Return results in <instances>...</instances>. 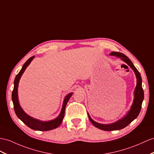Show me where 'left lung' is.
<instances>
[{
  "label": "left lung",
  "mask_w": 154,
  "mask_h": 154,
  "mask_svg": "<svg viewBox=\"0 0 154 154\" xmlns=\"http://www.w3.org/2000/svg\"><path fill=\"white\" fill-rule=\"evenodd\" d=\"M110 54L111 56H115L116 57L120 58L122 60L124 61L126 64L130 66V68L134 71V72L135 73L137 77V85L135 89V92H134V100L131 109L129 110L127 115L124 118H122V119L111 124H101L94 121L88 114V118L90 121L92 122V124L97 128L104 130V131L119 130L128 125L139 115L142 107V103H143V101L144 100V91L143 87H142V78L139 72V71L137 69L135 66L133 65L132 62L130 60V59L127 56H125L123 53L119 52H112Z\"/></svg>",
  "instance_id": "left-lung-1"
}]
</instances>
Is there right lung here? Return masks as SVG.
Returning <instances> with one entry per match:
<instances>
[{"label": "right lung", "mask_w": 154, "mask_h": 154, "mask_svg": "<svg viewBox=\"0 0 154 154\" xmlns=\"http://www.w3.org/2000/svg\"><path fill=\"white\" fill-rule=\"evenodd\" d=\"M34 57V56L30 57L29 60L25 63L24 65L23 66L20 72H19V73L17 75L16 77H15V80H14V87L12 92V94H11V99H12V101L14 103V108L15 112L17 116L23 122V123L26 124L30 129H34V130H37V131H49V130L57 128L61 124L63 120V118H64V116L66 106L67 105V103L68 102L69 98L72 96L73 93L72 92L70 93L65 97L64 102H63L60 114L57 118H55L54 120H50L48 122H43V121L35 119V118L29 116L28 115H26V114L24 112V111L22 109V108L21 107L20 105H19V100H18L17 88H18L19 82V80H20L21 75H23V73H24L25 70L27 68V66L30 64L31 61L33 60Z\"/></svg>", "instance_id": "obj_1"}]
</instances>
